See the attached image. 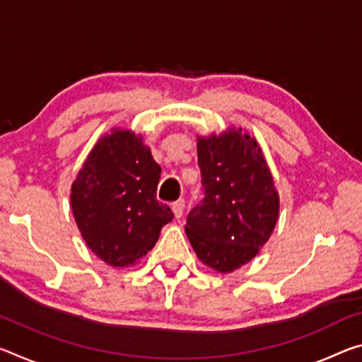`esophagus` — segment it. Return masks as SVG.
Segmentation results:
<instances>
[{
    "mask_svg": "<svg viewBox=\"0 0 362 362\" xmlns=\"http://www.w3.org/2000/svg\"><path fill=\"white\" fill-rule=\"evenodd\" d=\"M183 208H185V202H183V199H179V202L172 203V212H174L175 219H180L183 214Z\"/></svg>",
    "mask_w": 362,
    "mask_h": 362,
    "instance_id": "esophagus-1",
    "label": "esophagus"
}]
</instances>
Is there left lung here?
<instances>
[{"instance_id": "left-lung-1", "label": "left lung", "mask_w": 362, "mask_h": 362, "mask_svg": "<svg viewBox=\"0 0 362 362\" xmlns=\"http://www.w3.org/2000/svg\"><path fill=\"white\" fill-rule=\"evenodd\" d=\"M204 198L185 232L206 266L227 274L253 259L274 232L279 193L255 136L243 129L198 136Z\"/></svg>"}]
</instances>
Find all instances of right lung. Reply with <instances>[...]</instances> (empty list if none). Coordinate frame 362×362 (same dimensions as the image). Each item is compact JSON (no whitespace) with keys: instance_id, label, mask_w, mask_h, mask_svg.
<instances>
[{"instance_id":"add662e5","label":"right lung","mask_w":362,"mask_h":362,"mask_svg":"<svg viewBox=\"0 0 362 362\" xmlns=\"http://www.w3.org/2000/svg\"><path fill=\"white\" fill-rule=\"evenodd\" d=\"M159 179L141 135L124 129L101 136L83 163L72 183V212L85 243L109 266L141 259L174 217L156 199Z\"/></svg>"}]
</instances>
